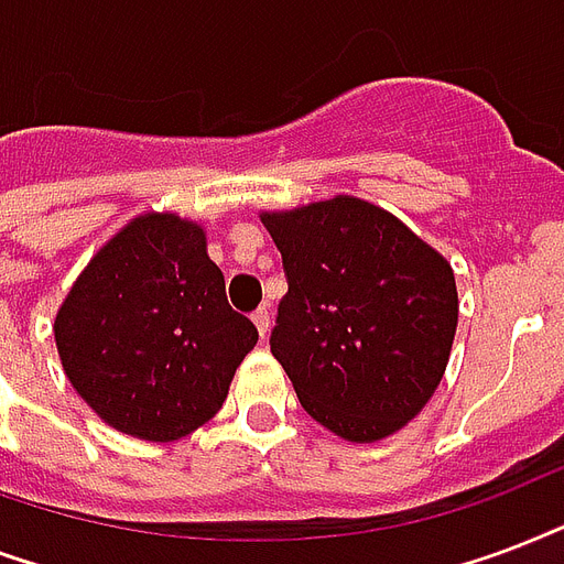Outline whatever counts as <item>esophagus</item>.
<instances>
[{
	"instance_id": "obj_1",
	"label": "esophagus",
	"mask_w": 564,
	"mask_h": 564,
	"mask_svg": "<svg viewBox=\"0 0 564 564\" xmlns=\"http://www.w3.org/2000/svg\"><path fill=\"white\" fill-rule=\"evenodd\" d=\"M252 323L259 326V335H261V338H264V335H268V332H270V312H268V308H264V305L252 312Z\"/></svg>"
}]
</instances>
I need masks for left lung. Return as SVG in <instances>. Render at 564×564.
Returning <instances> with one entry per match:
<instances>
[{
    "label": "left lung",
    "instance_id": "1",
    "mask_svg": "<svg viewBox=\"0 0 564 564\" xmlns=\"http://www.w3.org/2000/svg\"><path fill=\"white\" fill-rule=\"evenodd\" d=\"M261 223L288 279L270 352L305 412L356 444L405 426L435 394L459 323L447 259L356 196Z\"/></svg>",
    "mask_w": 564,
    "mask_h": 564
}]
</instances>
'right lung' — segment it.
<instances>
[{
	"instance_id": "right-lung-1",
	"label": "right lung",
	"mask_w": 564,
	"mask_h": 564,
	"mask_svg": "<svg viewBox=\"0 0 564 564\" xmlns=\"http://www.w3.org/2000/svg\"><path fill=\"white\" fill-rule=\"evenodd\" d=\"M259 329L226 300L203 226L143 214L96 252L55 317L64 373L108 426L176 441L220 412Z\"/></svg>"
}]
</instances>
